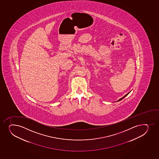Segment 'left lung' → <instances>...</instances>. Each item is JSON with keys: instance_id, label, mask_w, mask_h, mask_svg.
<instances>
[{"instance_id": "obj_1", "label": "left lung", "mask_w": 159, "mask_h": 159, "mask_svg": "<svg viewBox=\"0 0 159 159\" xmlns=\"http://www.w3.org/2000/svg\"><path fill=\"white\" fill-rule=\"evenodd\" d=\"M130 92H129V93H127V94H125V96H124V97H123L121 98V99H120L119 100H118V101H120V100H122V99H123V98H125V97H126V96H128V94H129V93H130Z\"/></svg>"}]
</instances>
